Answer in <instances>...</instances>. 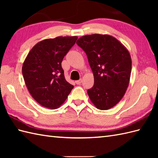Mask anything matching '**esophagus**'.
<instances>
[{"label": "esophagus", "instance_id": "esophagus-1", "mask_svg": "<svg viewBox=\"0 0 158 158\" xmlns=\"http://www.w3.org/2000/svg\"><path fill=\"white\" fill-rule=\"evenodd\" d=\"M75 83L77 85H80L82 83V79H79V80H78V81H76Z\"/></svg>", "mask_w": 158, "mask_h": 158}]
</instances>
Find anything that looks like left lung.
<instances>
[{
  "mask_svg": "<svg viewBox=\"0 0 158 158\" xmlns=\"http://www.w3.org/2000/svg\"><path fill=\"white\" fill-rule=\"evenodd\" d=\"M77 44L88 56L94 84L88 90L97 109L108 110L115 106L129 85L132 60L129 51L116 38L93 34L80 37Z\"/></svg>",
  "mask_w": 158,
  "mask_h": 158,
  "instance_id": "left-lung-1",
  "label": "left lung"
}]
</instances>
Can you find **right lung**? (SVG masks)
<instances>
[{"label": "right lung", "instance_id": "right-lung-1", "mask_svg": "<svg viewBox=\"0 0 158 158\" xmlns=\"http://www.w3.org/2000/svg\"><path fill=\"white\" fill-rule=\"evenodd\" d=\"M77 36L47 39L33 47L23 63L22 74L32 98L48 109L58 108L73 88L66 81L61 63Z\"/></svg>", "mask_w": 158, "mask_h": 158}]
</instances>
